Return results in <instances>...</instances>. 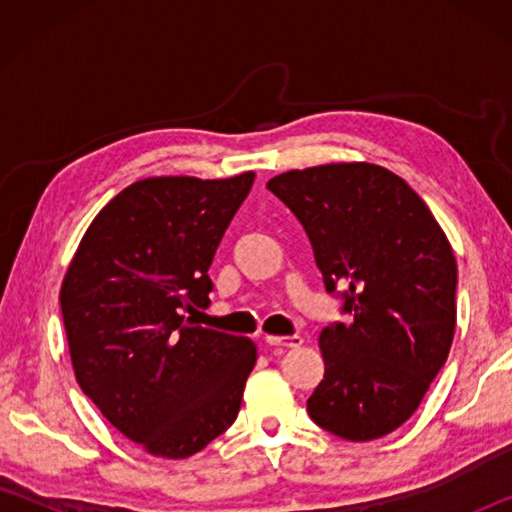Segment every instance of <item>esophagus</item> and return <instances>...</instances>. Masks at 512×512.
Listing matches in <instances>:
<instances>
[{
	"instance_id": "34e87169",
	"label": "esophagus",
	"mask_w": 512,
	"mask_h": 512,
	"mask_svg": "<svg viewBox=\"0 0 512 512\" xmlns=\"http://www.w3.org/2000/svg\"><path fill=\"white\" fill-rule=\"evenodd\" d=\"M264 343L268 348L282 350V348H298L302 339L300 336H264Z\"/></svg>"
}]
</instances>
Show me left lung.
I'll return each instance as SVG.
<instances>
[{"instance_id": "obj_1", "label": "left lung", "mask_w": 512, "mask_h": 512, "mask_svg": "<svg viewBox=\"0 0 512 512\" xmlns=\"http://www.w3.org/2000/svg\"><path fill=\"white\" fill-rule=\"evenodd\" d=\"M266 187L298 216L343 314L320 332L318 427L366 443L411 418L445 366L456 327V259L427 203L368 162L293 169Z\"/></svg>"}]
</instances>
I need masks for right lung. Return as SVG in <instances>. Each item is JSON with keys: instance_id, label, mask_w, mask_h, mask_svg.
<instances>
[{"instance_id": "obj_1", "label": "right lung", "mask_w": 512, "mask_h": 512, "mask_svg": "<svg viewBox=\"0 0 512 512\" xmlns=\"http://www.w3.org/2000/svg\"><path fill=\"white\" fill-rule=\"evenodd\" d=\"M253 180H137L94 216L65 273L76 381L153 456H192L237 420L257 348L196 314L210 305L207 271Z\"/></svg>"}]
</instances>
